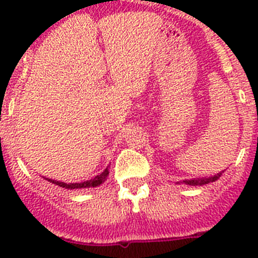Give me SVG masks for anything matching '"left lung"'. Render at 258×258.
Returning a JSON list of instances; mask_svg holds the SVG:
<instances>
[{
    "instance_id": "8db88e82",
    "label": "left lung",
    "mask_w": 258,
    "mask_h": 258,
    "mask_svg": "<svg viewBox=\"0 0 258 258\" xmlns=\"http://www.w3.org/2000/svg\"><path fill=\"white\" fill-rule=\"evenodd\" d=\"M221 175L217 174V175H213V177H209V178H198V179H191V181H184L187 184H206V183H209V182H214L216 179H218V177Z\"/></svg>"
}]
</instances>
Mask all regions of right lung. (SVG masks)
Here are the masks:
<instances>
[{
  "mask_svg": "<svg viewBox=\"0 0 258 258\" xmlns=\"http://www.w3.org/2000/svg\"><path fill=\"white\" fill-rule=\"evenodd\" d=\"M108 175V169L103 170L99 175H97L95 178L89 179V181L81 182V183H64V182H59V181H54V179H49L46 178L49 182H52V183L58 184L60 187H66V188H71V190H74V188H86V187H95L98 184H101L102 182L106 181V177Z\"/></svg>",
  "mask_w": 258,
  "mask_h": 258,
  "instance_id": "obj_1",
  "label": "right lung"
}]
</instances>
